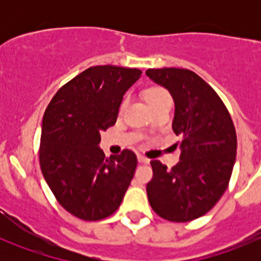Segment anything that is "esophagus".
I'll list each match as a JSON object with an SVG mask.
<instances>
[{
  "mask_svg": "<svg viewBox=\"0 0 261 261\" xmlns=\"http://www.w3.org/2000/svg\"><path fill=\"white\" fill-rule=\"evenodd\" d=\"M138 160L139 163H144V164H149L150 163V159H147L144 155H138Z\"/></svg>",
  "mask_w": 261,
  "mask_h": 261,
  "instance_id": "esophagus-1",
  "label": "esophagus"
}]
</instances>
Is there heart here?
<instances>
[{
	"label": "heart",
	"mask_w": 261,
	"mask_h": 261,
	"mask_svg": "<svg viewBox=\"0 0 261 261\" xmlns=\"http://www.w3.org/2000/svg\"><path fill=\"white\" fill-rule=\"evenodd\" d=\"M145 98L149 103V106H154V105L159 103V102L165 101V99H169V94L165 89L160 88V87H150L145 91ZM126 106V99L121 105V109Z\"/></svg>",
	"instance_id": "obj_1"
}]
</instances>
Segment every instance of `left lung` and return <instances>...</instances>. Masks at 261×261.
<instances>
[{
	"label": "left lung",
	"mask_w": 261,
	"mask_h": 261,
	"mask_svg": "<svg viewBox=\"0 0 261 261\" xmlns=\"http://www.w3.org/2000/svg\"><path fill=\"white\" fill-rule=\"evenodd\" d=\"M174 101L173 131L180 135L179 163L168 170L152 160L146 192L162 218L188 222L206 215L225 193L236 160L235 126L218 94L188 69H147Z\"/></svg>",
	"instance_id": "left-lung-1"
}]
</instances>
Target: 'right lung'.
<instances>
[{
    "mask_svg": "<svg viewBox=\"0 0 261 261\" xmlns=\"http://www.w3.org/2000/svg\"><path fill=\"white\" fill-rule=\"evenodd\" d=\"M141 70L91 67L68 82L46 107L41 125L40 168L60 206L84 221L120 207L138 159L131 150L105 156L101 131L114 126L123 94Z\"/></svg>",
    "mask_w": 261,
    "mask_h": 261,
    "instance_id": "right-lung-1",
    "label": "right lung"
}]
</instances>
